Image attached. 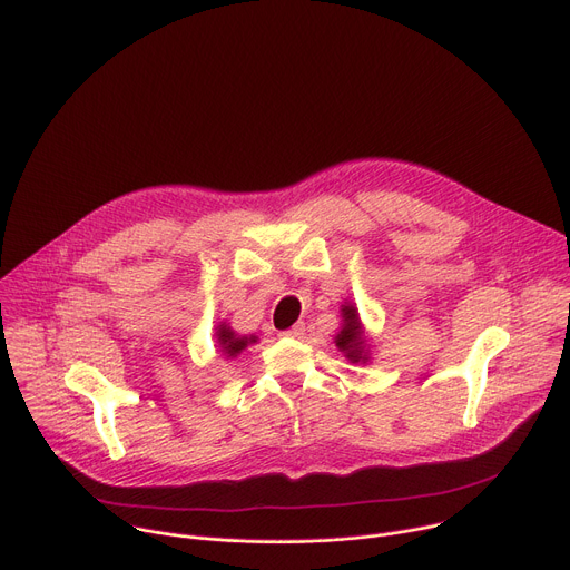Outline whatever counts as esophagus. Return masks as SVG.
Masks as SVG:
<instances>
[{
    "mask_svg": "<svg viewBox=\"0 0 570 570\" xmlns=\"http://www.w3.org/2000/svg\"><path fill=\"white\" fill-rule=\"evenodd\" d=\"M304 332H306L304 322H297V324H293L291 330H286V332H284V336H288V338H302V336H304Z\"/></svg>",
    "mask_w": 570,
    "mask_h": 570,
    "instance_id": "1",
    "label": "esophagus"
}]
</instances>
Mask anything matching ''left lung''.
Returning a JSON list of instances; mask_svg holds the SVG:
<instances>
[{"label":"left lung","mask_w":570,"mask_h":570,"mask_svg":"<svg viewBox=\"0 0 570 570\" xmlns=\"http://www.w3.org/2000/svg\"><path fill=\"white\" fill-rule=\"evenodd\" d=\"M343 317H345V327L343 332L336 336V345L347 354L350 361H365L363 356V336H361V322H358V313L354 306H345L343 308Z\"/></svg>","instance_id":"8db88e82"}]
</instances>
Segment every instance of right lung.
Segmentation results:
<instances>
[{"label": "right lung", "instance_id": "1", "mask_svg": "<svg viewBox=\"0 0 570 570\" xmlns=\"http://www.w3.org/2000/svg\"><path fill=\"white\" fill-rule=\"evenodd\" d=\"M216 336H218V343H220V347H223V352H225L227 356H236L243 347H248V343H257L255 336H253V338H246V336L236 338L234 332L227 330V327H223V324H220V330H218Z\"/></svg>", "mask_w": 570, "mask_h": 570}]
</instances>
